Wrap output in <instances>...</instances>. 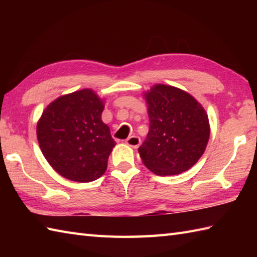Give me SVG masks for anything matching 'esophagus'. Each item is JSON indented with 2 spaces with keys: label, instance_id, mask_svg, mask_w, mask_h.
Here are the masks:
<instances>
[{
  "label": "esophagus",
  "instance_id": "esophagus-1",
  "mask_svg": "<svg viewBox=\"0 0 257 257\" xmlns=\"http://www.w3.org/2000/svg\"><path fill=\"white\" fill-rule=\"evenodd\" d=\"M125 144H127L129 147H132L134 149H137L138 147L140 146L141 141L139 137H136V136H132V137H129L127 140H125Z\"/></svg>",
  "mask_w": 257,
  "mask_h": 257
}]
</instances>
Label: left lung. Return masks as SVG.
<instances>
[{
    "label": "left lung",
    "instance_id": "1",
    "mask_svg": "<svg viewBox=\"0 0 257 257\" xmlns=\"http://www.w3.org/2000/svg\"><path fill=\"white\" fill-rule=\"evenodd\" d=\"M150 129L139 147L144 165L158 176L188 171L210 139V122L201 103L188 91L156 84L145 91Z\"/></svg>",
    "mask_w": 257,
    "mask_h": 257
}]
</instances>
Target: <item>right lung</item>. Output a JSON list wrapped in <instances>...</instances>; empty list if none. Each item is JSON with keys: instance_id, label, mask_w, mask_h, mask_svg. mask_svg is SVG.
Wrapping results in <instances>:
<instances>
[{"instance_id": "right-lung-1", "label": "right lung", "mask_w": 257, "mask_h": 257, "mask_svg": "<svg viewBox=\"0 0 257 257\" xmlns=\"http://www.w3.org/2000/svg\"><path fill=\"white\" fill-rule=\"evenodd\" d=\"M105 100L90 88L53 100L37 121L42 154L62 177L91 182L106 172L109 155L116 146L110 129L102 122Z\"/></svg>"}]
</instances>
